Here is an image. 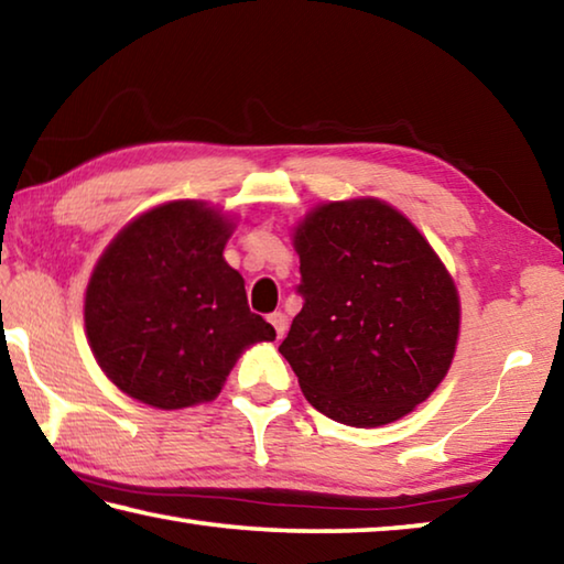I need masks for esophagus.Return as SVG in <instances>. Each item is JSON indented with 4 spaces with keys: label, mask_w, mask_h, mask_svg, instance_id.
I'll use <instances>...</instances> for the list:
<instances>
[{
    "label": "esophagus",
    "mask_w": 564,
    "mask_h": 564,
    "mask_svg": "<svg viewBox=\"0 0 564 564\" xmlns=\"http://www.w3.org/2000/svg\"><path fill=\"white\" fill-rule=\"evenodd\" d=\"M269 323H271V326L275 328V336L283 338V333H285V316H283V313H281V311L271 313V316H269Z\"/></svg>",
    "instance_id": "esophagus-1"
}]
</instances>
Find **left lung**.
Wrapping results in <instances>:
<instances>
[{
  "mask_svg": "<svg viewBox=\"0 0 564 564\" xmlns=\"http://www.w3.org/2000/svg\"><path fill=\"white\" fill-rule=\"evenodd\" d=\"M303 308L279 346L308 403L378 427L431 398L460 336L453 275L380 198L330 202L293 228Z\"/></svg>",
  "mask_w": 564,
  "mask_h": 564,
  "instance_id": "obj_1",
  "label": "left lung"
}]
</instances>
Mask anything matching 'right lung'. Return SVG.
<instances>
[{
    "label": "right lung",
    "instance_id": "right-lung-1",
    "mask_svg": "<svg viewBox=\"0 0 564 564\" xmlns=\"http://www.w3.org/2000/svg\"><path fill=\"white\" fill-rule=\"evenodd\" d=\"M234 218L206 202H169L104 248L84 295V328L121 393L161 410L214 400L236 360L273 340L224 259Z\"/></svg>",
    "mask_w": 564,
    "mask_h": 564
}]
</instances>
